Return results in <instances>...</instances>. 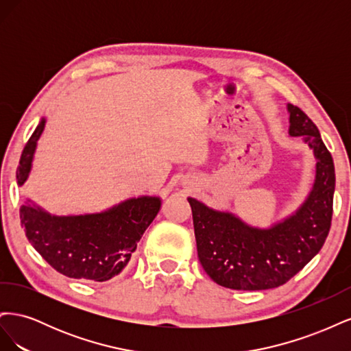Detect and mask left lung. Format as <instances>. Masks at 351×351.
Returning a JSON list of instances; mask_svg holds the SVG:
<instances>
[{
    "instance_id": "1",
    "label": "left lung",
    "mask_w": 351,
    "mask_h": 351,
    "mask_svg": "<svg viewBox=\"0 0 351 351\" xmlns=\"http://www.w3.org/2000/svg\"><path fill=\"white\" fill-rule=\"evenodd\" d=\"M289 133L302 137L316 158L309 196L294 214L269 228H256L231 212L187 197L193 214L197 256L217 284L232 290H268L285 284L309 263L326 240L332 219L335 169L319 130L289 104Z\"/></svg>"
}]
</instances>
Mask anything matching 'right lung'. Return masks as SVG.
I'll return each instance as SVG.
<instances>
[{
  "label": "right lung",
  "instance_id": "add662e5",
  "mask_svg": "<svg viewBox=\"0 0 351 351\" xmlns=\"http://www.w3.org/2000/svg\"><path fill=\"white\" fill-rule=\"evenodd\" d=\"M45 129L42 119L27 141L17 167V184L23 186L32 169L36 143ZM161 208L156 196L127 199L99 214L51 215L29 200L20 208L26 237L52 268L69 278L104 282L119 275L145 230Z\"/></svg>",
  "mask_w": 351,
  "mask_h": 351
}]
</instances>
